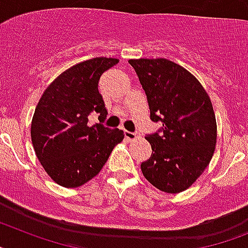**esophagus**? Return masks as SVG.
Here are the masks:
<instances>
[{"label":"esophagus","mask_w":248,"mask_h":248,"mask_svg":"<svg viewBox=\"0 0 248 248\" xmlns=\"http://www.w3.org/2000/svg\"><path fill=\"white\" fill-rule=\"evenodd\" d=\"M124 134H125V138L128 139V140H136L137 138H139V136H140V134H139V133H132V132H128V130H125V133H124Z\"/></svg>","instance_id":"obj_1"}]
</instances>
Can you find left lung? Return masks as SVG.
Instances as JSON below:
<instances>
[{
  "label": "left lung",
  "mask_w": 248,
  "mask_h": 248,
  "mask_svg": "<svg viewBox=\"0 0 248 248\" xmlns=\"http://www.w3.org/2000/svg\"><path fill=\"white\" fill-rule=\"evenodd\" d=\"M146 91L151 119L162 132L146 137L152 156L143 175L161 191L181 193L199 179L217 144V120L208 92L195 76L165 58L129 59Z\"/></svg>",
  "instance_id": "left-lung-1"
}]
</instances>
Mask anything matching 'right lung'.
I'll return each instance as SVG.
<instances>
[{"label": "right lung", "mask_w": 248, "mask_h": 248, "mask_svg": "<svg viewBox=\"0 0 248 248\" xmlns=\"http://www.w3.org/2000/svg\"><path fill=\"white\" fill-rule=\"evenodd\" d=\"M119 59L97 57L77 63L43 92L31 120V142L49 177L64 187H78L101 171L124 132L87 124L91 112L104 120L108 111L99 79Z\"/></svg>", "instance_id": "obj_1"}]
</instances>
